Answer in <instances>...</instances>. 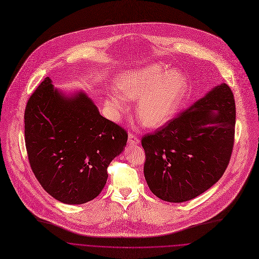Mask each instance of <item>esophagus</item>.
I'll list each match as a JSON object with an SVG mask.
<instances>
[{
	"mask_svg": "<svg viewBox=\"0 0 259 259\" xmlns=\"http://www.w3.org/2000/svg\"><path fill=\"white\" fill-rule=\"evenodd\" d=\"M128 144H129V146H136V145H138L139 144L138 137L136 135L130 133L129 136H128Z\"/></svg>",
	"mask_w": 259,
	"mask_h": 259,
	"instance_id": "34e87169",
	"label": "esophagus"
}]
</instances>
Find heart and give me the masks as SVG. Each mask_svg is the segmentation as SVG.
Here are the masks:
<instances>
[{"label": "heart", "mask_w": 259, "mask_h": 259, "mask_svg": "<svg viewBox=\"0 0 259 259\" xmlns=\"http://www.w3.org/2000/svg\"><path fill=\"white\" fill-rule=\"evenodd\" d=\"M117 91L104 100L112 115L128 111V101H137L136 114L147 128L166 124L181 106L188 91L186 76L160 64L126 70L115 80Z\"/></svg>", "instance_id": "heart-1"}]
</instances>
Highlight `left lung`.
<instances>
[{"instance_id": "1", "label": "left lung", "mask_w": 259, "mask_h": 259, "mask_svg": "<svg viewBox=\"0 0 259 259\" xmlns=\"http://www.w3.org/2000/svg\"><path fill=\"white\" fill-rule=\"evenodd\" d=\"M236 103L226 83L142 139L144 174L160 199L184 202L195 198L223 176L232 153Z\"/></svg>"}]
</instances>
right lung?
<instances>
[{"mask_svg": "<svg viewBox=\"0 0 259 259\" xmlns=\"http://www.w3.org/2000/svg\"><path fill=\"white\" fill-rule=\"evenodd\" d=\"M128 134L103 117L82 91L67 96L46 77L28 100L25 142L31 168L43 189L67 204L97 197L107 167Z\"/></svg>", "mask_w": 259, "mask_h": 259, "instance_id": "right-lung-1", "label": "right lung"}]
</instances>
